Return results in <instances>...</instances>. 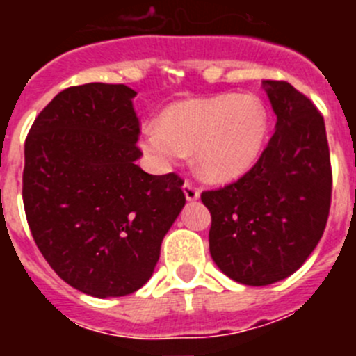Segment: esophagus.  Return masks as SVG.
I'll list each match as a JSON object with an SVG mask.
<instances>
[{
	"instance_id": "1",
	"label": "esophagus",
	"mask_w": 356,
	"mask_h": 356,
	"mask_svg": "<svg viewBox=\"0 0 356 356\" xmlns=\"http://www.w3.org/2000/svg\"><path fill=\"white\" fill-rule=\"evenodd\" d=\"M184 194L187 201H196L200 197V188L193 185V181H185L184 184Z\"/></svg>"
}]
</instances>
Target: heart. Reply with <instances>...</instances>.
<instances>
[{"instance_id":"obj_1","label":"heart","mask_w":356,"mask_h":356,"mask_svg":"<svg viewBox=\"0 0 356 356\" xmlns=\"http://www.w3.org/2000/svg\"><path fill=\"white\" fill-rule=\"evenodd\" d=\"M267 135V114L251 94L181 99L163 110L159 124H147L140 147L169 169L194 151L196 169L209 181H229L257 162Z\"/></svg>"}]
</instances>
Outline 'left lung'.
<instances>
[{
	"mask_svg": "<svg viewBox=\"0 0 356 356\" xmlns=\"http://www.w3.org/2000/svg\"><path fill=\"white\" fill-rule=\"evenodd\" d=\"M276 130L253 168L201 194L210 254L232 280L262 287L298 271L323 237L332 201L325 119L287 81L264 80Z\"/></svg>",
	"mask_w": 356,
	"mask_h": 356,
	"instance_id": "8db88e82",
	"label": "left lung"
}]
</instances>
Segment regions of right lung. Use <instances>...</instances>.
Listing matches in <instances>:
<instances>
[{
	"mask_svg": "<svg viewBox=\"0 0 356 356\" xmlns=\"http://www.w3.org/2000/svg\"><path fill=\"white\" fill-rule=\"evenodd\" d=\"M127 85L85 83L56 94L24 143L23 203L33 241L65 284L119 298L151 278L185 205L175 172L147 175Z\"/></svg>",
	"mask_w": 356,
	"mask_h": 356,
	"instance_id": "1",
	"label": "right lung"
}]
</instances>
